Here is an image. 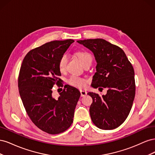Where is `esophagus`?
Instances as JSON below:
<instances>
[{
    "mask_svg": "<svg viewBox=\"0 0 155 155\" xmlns=\"http://www.w3.org/2000/svg\"><path fill=\"white\" fill-rule=\"evenodd\" d=\"M80 92H81V96H82V97L85 96L87 94V91H86L80 90Z\"/></svg>",
    "mask_w": 155,
    "mask_h": 155,
    "instance_id": "obj_1",
    "label": "esophagus"
}]
</instances>
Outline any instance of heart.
I'll list each match as a JSON object with an SVG mask.
<instances>
[{
    "label": "heart",
    "mask_w": 155,
    "mask_h": 155,
    "mask_svg": "<svg viewBox=\"0 0 155 155\" xmlns=\"http://www.w3.org/2000/svg\"><path fill=\"white\" fill-rule=\"evenodd\" d=\"M76 56L82 64L85 65L89 62H92V57L91 54L87 51H79L76 54ZM68 63V57L67 55H63L60 58L58 63L59 69L61 72H63L66 68ZM68 83L70 85L78 88H83L86 85V81L82 78L77 76H72L68 79Z\"/></svg>",
    "instance_id": "1"
}]
</instances>
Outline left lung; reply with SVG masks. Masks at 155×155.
Returning <instances> with one entry per match:
<instances>
[{
	"label": "left lung",
	"instance_id": "1",
	"mask_svg": "<svg viewBox=\"0 0 155 155\" xmlns=\"http://www.w3.org/2000/svg\"><path fill=\"white\" fill-rule=\"evenodd\" d=\"M77 42L92 51L97 63L92 87L107 88L105 95L87 93L92 98L89 109L92 122L101 129H116L127 118L134 99V71L132 64L122 49L104 39Z\"/></svg>",
	"mask_w": 155,
	"mask_h": 155
}]
</instances>
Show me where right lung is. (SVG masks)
<instances>
[{
	"label": "right lung",
	"instance_id": "add662e5",
	"mask_svg": "<svg viewBox=\"0 0 155 155\" xmlns=\"http://www.w3.org/2000/svg\"><path fill=\"white\" fill-rule=\"evenodd\" d=\"M74 42L54 41L33 49L21 67L18 87L22 104L33 123L48 134H59L70 127L81 96L72 86L64 87L57 99L52 96L55 84L62 82L58 78L61 76L59 61Z\"/></svg>",
	"mask_w": 155,
	"mask_h": 155
}]
</instances>
